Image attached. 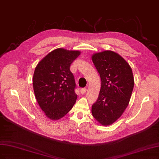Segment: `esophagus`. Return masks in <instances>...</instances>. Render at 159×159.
<instances>
[{"instance_id":"34e87169","label":"esophagus","mask_w":159,"mask_h":159,"mask_svg":"<svg viewBox=\"0 0 159 159\" xmlns=\"http://www.w3.org/2000/svg\"><path fill=\"white\" fill-rule=\"evenodd\" d=\"M86 92H87V89H86V88H83V89H82L80 90V93L82 94H85Z\"/></svg>"}]
</instances>
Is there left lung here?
Returning a JSON list of instances; mask_svg holds the SVG:
<instances>
[{
  "label": "left lung",
  "instance_id": "1",
  "mask_svg": "<svg viewBox=\"0 0 159 159\" xmlns=\"http://www.w3.org/2000/svg\"><path fill=\"white\" fill-rule=\"evenodd\" d=\"M92 61L101 79L92 115L100 124L108 126L119 119L129 105L134 84L132 69L123 58L112 51L94 53Z\"/></svg>",
  "mask_w": 159,
  "mask_h": 159
}]
</instances>
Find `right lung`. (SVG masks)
<instances>
[{"mask_svg":"<svg viewBox=\"0 0 159 159\" xmlns=\"http://www.w3.org/2000/svg\"><path fill=\"white\" fill-rule=\"evenodd\" d=\"M80 54L79 51L57 48L49 52L35 68L34 96L47 118L61 119L73 107L77 98L70 65Z\"/></svg>","mask_w":159,"mask_h":159,"instance_id":"add662e5","label":"right lung"}]
</instances>
